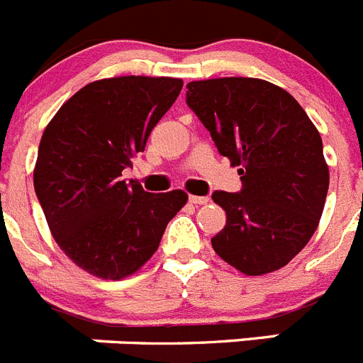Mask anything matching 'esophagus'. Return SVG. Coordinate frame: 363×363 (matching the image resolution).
<instances>
[{
	"mask_svg": "<svg viewBox=\"0 0 363 363\" xmlns=\"http://www.w3.org/2000/svg\"><path fill=\"white\" fill-rule=\"evenodd\" d=\"M189 201L194 205H205L207 201H209V198L207 196H189Z\"/></svg>",
	"mask_w": 363,
	"mask_h": 363,
	"instance_id": "1",
	"label": "esophagus"
}]
</instances>
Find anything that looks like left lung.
Segmentation results:
<instances>
[{"instance_id": "1", "label": "left lung", "mask_w": 363, "mask_h": 363, "mask_svg": "<svg viewBox=\"0 0 363 363\" xmlns=\"http://www.w3.org/2000/svg\"><path fill=\"white\" fill-rule=\"evenodd\" d=\"M187 89V105L242 179L240 192L213 194L227 214L211 240L214 252L247 277L284 267L307 245L325 205L320 133L289 92L265 79H201Z\"/></svg>"}]
</instances>
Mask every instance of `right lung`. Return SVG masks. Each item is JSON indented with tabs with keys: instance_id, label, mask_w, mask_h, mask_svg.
Listing matches in <instances>:
<instances>
[{
	"instance_id": "add662e5",
	"label": "right lung",
	"mask_w": 363,
	"mask_h": 363,
	"mask_svg": "<svg viewBox=\"0 0 363 363\" xmlns=\"http://www.w3.org/2000/svg\"><path fill=\"white\" fill-rule=\"evenodd\" d=\"M178 78L98 79L67 99L45 127L34 189L54 240L74 264L121 280L156 252L187 192H145L121 179L178 98Z\"/></svg>"
}]
</instances>
